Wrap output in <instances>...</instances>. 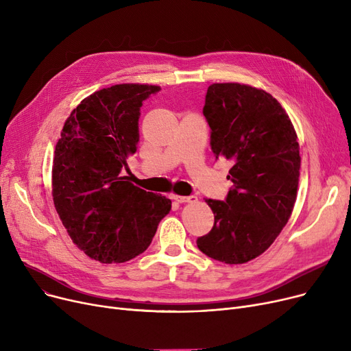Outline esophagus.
<instances>
[{"instance_id":"34e87169","label":"esophagus","mask_w":351,"mask_h":351,"mask_svg":"<svg viewBox=\"0 0 351 351\" xmlns=\"http://www.w3.org/2000/svg\"><path fill=\"white\" fill-rule=\"evenodd\" d=\"M172 199L175 202H178V204H185V202H195L196 196H178V195H173Z\"/></svg>"}]
</instances>
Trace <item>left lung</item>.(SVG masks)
Returning <instances> with one entry per match:
<instances>
[{
    "label": "left lung",
    "instance_id": "1",
    "mask_svg": "<svg viewBox=\"0 0 351 351\" xmlns=\"http://www.w3.org/2000/svg\"><path fill=\"white\" fill-rule=\"evenodd\" d=\"M204 115L215 158L233 163V186L225 200H205L215 223L196 245L215 261L242 265L269 249L291 215L300 176L298 135L278 99L249 85H210Z\"/></svg>",
    "mask_w": 351,
    "mask_h": 351
}]
</instances>
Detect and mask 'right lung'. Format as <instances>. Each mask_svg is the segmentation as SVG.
<instances>
[{"mask_svg":"<svg viewBox=\"0 0 351 351\" xmlns=\"http://www.w3.org/2000/svg\"><path fill=\"white\" fill-rule=\"evenodd\" d=\"M159 90L122 84L94 92L72 110L55 146V209L72 242L101 263L143 253L172 208L171 199L121 176L138 147L141 106Z\"/></svg>","mask_w":351,"mask_h":351,"instance_id":"right-lung-1","label":"right lung"}]
</instances>
